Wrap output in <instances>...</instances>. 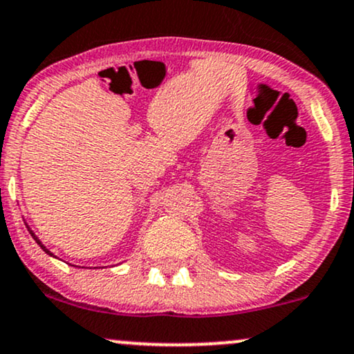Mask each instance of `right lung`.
Returning <instances> with one entry per match:
<instances>
[{"label":"right lung","instance_id":"right-lung-1","mask_svg":"<svg viewBox=\"0 0 354 354\" xmlns=\"http://www.w3.org/2000/svg\"><path fill=\"white\" fill-rule=\"evenodd\" d=\"M26 225H28V224H26ZM28 231H29V234H31V236H32V239L37 242V245H39V247H41V249H42V250H44V252H46V254H48V255H50V257H55V255H54L53 252H50V250L48 249V247H46V245H44V244H42V242L39 241V237H37V236H36V234H34V232L31 231V227H29V225H28Z\"/></svg>","mask_w":354,"mask_h":354}]
</instances>
